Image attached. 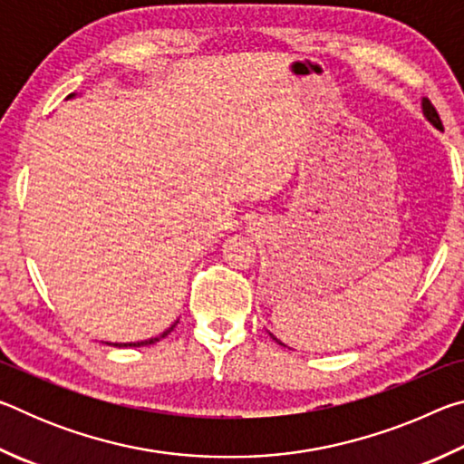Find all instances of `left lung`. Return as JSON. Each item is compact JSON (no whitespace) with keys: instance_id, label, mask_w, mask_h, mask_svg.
I'll list each match as a JSON object with an SVG mask.
<instances>
[{"instance_id":"1","label":"left lung","mask_w":464,"mask_h":464,"mask_svg":"<svg viewBox=\"0 0 464 464\" xmlns=\"http://www.w3.org/2000/svg\"><path fill=\"white\" fill-rule=\"evenodd\" d=\"M421 108H423V116H426V119L434 124L436 129H440V130H444V127H442V121H440V116H438V112H436V108H434V104H431L430 100H423L421 102ZM274 340H276V337H274ZM278 342V340H276ZM278 343H282V342H278ZM285 345V343H282Z\"/></svg>"}]
</instances>
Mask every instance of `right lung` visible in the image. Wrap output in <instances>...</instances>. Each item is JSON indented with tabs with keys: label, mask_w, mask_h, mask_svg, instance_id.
I'll return each mask as SVG.
<instances>
[{
	"label": "right lung",
	"mask_w": 464,
	"mask_h": 464,
	"mask_svg": "<svg viewBox=\"0 0 464 464\" xmlns=\"http://www.w3.org/2000/svg\"><path fill=\"white\" fill-rule=\"evenodd\" d=\"M72 96H73V93H72ZM72 96H69V98H72ZM176 325H171L169 329H168V332H163L160 337H151V340H145V342H137V343H114V345H121V348H122V345H124V348H127V345H132V348H139V345H149V343H155V342H160L161 340V337H166L169 332H171V329H174Z\"/></svg>",
	"instance_id": "add662e5"
}]
</instances>
